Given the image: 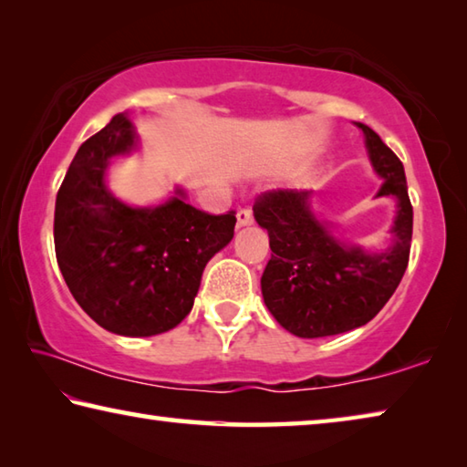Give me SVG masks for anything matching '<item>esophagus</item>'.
I'll list each match as a JSON object with an SVG mask.
<instances>
[{
	"label": "esophagus",
	"mask_w": 467,
	"mask_h": 467,
	"mask_svg": "<svg viewBox=\"0 0 467 467\" xmlns=\"http://www.w3.org/2000/svg\"><path fill=\"white\" fill-rule=\"evenodd\" d=\"M253 224V214L249 208H243L236 212V228H244V226H251Z\"/></svg>",
	"instance_id": "esophagus-1"
}]
</instances>
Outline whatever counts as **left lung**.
<instances>
[{
    "instance_id": "8db88e82",
    "label": "left lung",
    "mask_w": 467,
    "mask_h": 467,
    "mask_svg": "<svg viewBox=\"0 0 467 467\" xmlns=\"http://www.w3.org/2000/svg\"><path fill=\"white\" fill-rule=\"evenodd\" d=\"M368 161L383 179L377 197L391 195L398 212L391 244L367 251L346 244L313 214L309 189H278L257 197L253 216L270 234L272 259L262 275L265 306L298 337H326L365 326L400 286L412 243V203L404 164L365 123Z\"/></svg>"
}]
</instances>
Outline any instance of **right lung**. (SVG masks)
<instances>
[{
    "label": "right lung",
    "instance_id": "1",
    "mask_svg": "<svg viewBox=\"0 0 467 467\" xmlns=\"http://www.w3.org/2000/svg\"><path fill=\"white\" fill-rule=\"evenodd\" d=\"M138 148L125 113L78 150L55 200V255L88 317L119 336L148 337L192 311L205 264L234 236V212L208 214L185 192L133 208L110 193V158Z\"/></svg>",
    "mask_w": 467,
    "mask_h": 467
}]
</instances>
